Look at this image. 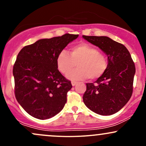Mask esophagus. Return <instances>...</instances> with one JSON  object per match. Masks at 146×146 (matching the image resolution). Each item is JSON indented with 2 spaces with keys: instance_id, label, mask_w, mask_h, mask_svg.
<instances>
[{
  "instance_id": "1",
  "label": "esophagus",
  "mask_w": 146,
  "mask_h": 146,
  "mask_svg": "<svg viewBox=\"0 0 146 146\" xmlns=\"http://www.w3.org/2000/svg\"><path fill=\"white\" fill-rule=\"evenodd\" d=\"M77 84H78V82H75V81H72L71 82V84H72V86H75V85Z\"/></svg>"
}]
</instances>
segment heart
<instances>
[{
    "instance_id": "1",
    "label": "heart",
    "mask_w": 146,
    "mask_h": 146,
    "mask_svg": "<svg viewBox=\"0 0 146 146\" xmlns=\"http://www.w3.org/2000/svg\"><path fill=\"white\" fill-rule=\"evenodd\" d=\"M78 67L71 72L75 66ZM58 70L63 74H67L71 80H80L89 78L95 80L102 76L108 67V60L103 53L93 46L87 43H80L70 48L69 54L66 51L58 53L56 58Z\"/></svg>"
}]
</instances>
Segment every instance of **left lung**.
Here are the masks:
<instances>
[{
  "label": "left lung",
  "instance_id": "left-lung-1",
  "mask_svg": "<svg viewBox=\"0 0 146 146\" xmlns=\"http://www.w3.org/2000/svg\"><path fill=\"white\" fill-rule=\"evenodd\" d=\"M82 37L108 56V67L105 73L95 84H86L84 103L99 115H113L121 110L131 98L135 63L128 50L121 43L106 36Z\"/></svg>",
  "mask_w": 146,
  "mask_h": 146
}]
</instances>
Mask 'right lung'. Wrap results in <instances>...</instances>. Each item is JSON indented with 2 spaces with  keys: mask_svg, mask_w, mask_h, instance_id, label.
<instances>
[{
  "mask_svg": "<svg viewBox=\"0 0 146 146\" xmlns=\"http://www.w3.org/2000/svg\"><path fill=\"white\" fill-rule=\"evenodd\" d=\"M78 36L66 33L40 39L18 54L13 68L15 96L31 116L46 119L63 109L72 84L58 69L56 58Z\"/></svg>",
  "mask_w": 146,
  "mask_h": 146,
  "instance_id": "right-lung-1",
  "label": "right lung"
}]
</instances>
